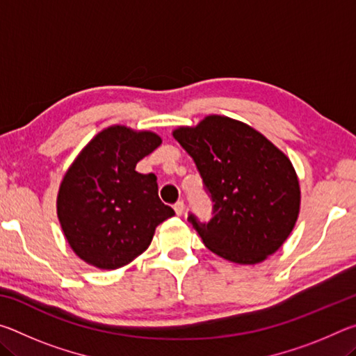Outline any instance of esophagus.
<instances>
[{
	"label": "esophagus",
	"instance_id": "esophagus-1",
	"mask_svg": "<svg viewBox=\"0 0 356 356\" xmlns=\"http://www.w3.org/2000/svg\"><path fill=\"white\" fill-rule=\"evenodd\" d=\"M174 210H176V215H182L185 212V204L184 201H177L176 204H174Z\"/></svg>",
	"mask_w": 356,
	"mask_h": 356
}]
</instances>
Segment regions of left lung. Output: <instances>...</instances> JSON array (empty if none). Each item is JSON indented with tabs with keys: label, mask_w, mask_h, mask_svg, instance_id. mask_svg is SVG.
Returning <instances> with one entry per match:
<instances>
[{
	"label": "left lung",
	"mask_w": 356,
	"mask_h": 356,
	"mask_svg": "<svg viewBox=\"0 0 356 356\" xmlns=\"http://www.w3.org/2000/svg\"><path fill=\"white\" fill-rule=\"evenodd\" d=\"M172 136L195 160L212 196L207 225L188 220L207 248L226 261L254 265L278 251L300 215V180L289 156L261 131L210 114Z\"/></svg>",
	"instance_id": "8db88e82"
}]
</instances>
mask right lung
<instances>
[{"label": "right lung", "instance_id": "obj_1", "mask_svg": "<svg viewBox=\"0 0 356 356\" xmlns=\"http://www.w3.org/2000/svg\"><path fill=\"white\" fill-rule=\"evenodd\" d=\"M160 144L154 131L111 125L72 161L59 185L56 213L81 261L100 270L124 267L149 248L156 226L174 215L160 201L154 174L135 171Z\"/></svg>", "mask_w": 356, "mask_h": 356}]
</instances>
